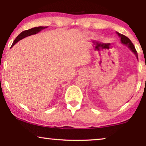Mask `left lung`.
Returning a JSON list of instances; mask_svg holds the SVG:
<instances>
[{"label":"left lung","instance_id":"obj_1","mask_svg":"<svg viewBox=\"0 0 146 146\" xmlns=\"http://www.w3.org/2000/svg\"><path fill=\"white\" fill-rule=\"evenodd\" d=\"M117 34V35L119 36V37L120 38V40H121V42L123 44H125L128 46V48H129L130 50H131V52H133V53L135 54V56H136L137 59H138V56H137V51L136 50L135 48V46H133V43L131 42V41L129 40L127 36H125L121 35V34H119V33H116Z\"/></svg>","mask_w":146,"mask_h":146}]
</instances>
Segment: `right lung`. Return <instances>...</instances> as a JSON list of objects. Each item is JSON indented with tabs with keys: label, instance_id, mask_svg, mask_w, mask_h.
<instances>
[{
	"label": "right lung",
	"instance_id": "add662e5",
	"mask_svg": "<svg viewBox=\"0 0 146 146\" xmlns=\"http://www.w3.org/2000/svg\"><path fill=\"white\" fill-rule=\"evenodd\" d=\"M46 28H48V27H35V28H33V29L23 31L19 36H18L17 38H16V39L14 40L13 44H12V46H11V47H13L16 43L18 42L19 40H21L24 38L27 37V36H31L33 35H36V34L39 33L40 31H42L43 29H46Z\"/></svg>",
	"mask_w": 146,
	"mask_h": 146
}]
</instances>
